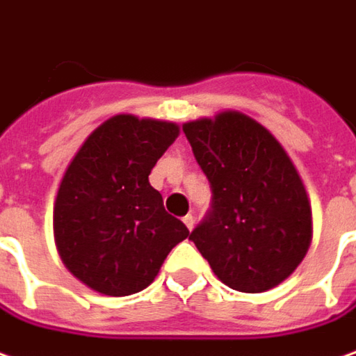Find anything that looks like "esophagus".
<instances>
[{"label": "esophagus", "instance_id": "1", "mask_svg": "<svg viewBox=\"0 0 356 356\" xmlns=\"http://www.w3.org/2000/svg\"><path fill=\"white\" fill-rule=\"evenodd\" d=\"M182 221H184V225H186V227L190 229V231H192V229H194V223H195V217H194V216H192V213H188V216L184 217Z\"/></svg>", "mask_w": 356, "mask_h": 356}]
</instances>
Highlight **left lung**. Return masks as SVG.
Segmentation results:
<instances>
[{
	"mask_svg": "<svg viewBox=\"0 0 356 356\" xmlns=\"http://www.w3.org/2000/svg\"><path fill=\"white\" fill-rule=\"evenodd\" d=\"M182 129L211 188V207L190 241L229 288L259 294L278 286L312 243V206L290 156L237 111Z\"/></svg>",
	"mask_w": 356,
	"mask_h": 356,
	"instance_id": "1",
	"label": "left lung"
}]
</instances>
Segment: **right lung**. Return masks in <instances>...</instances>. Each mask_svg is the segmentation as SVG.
<instances>
[{"instance_id":"right-lung-1","label":"right lung","mask_w":356,"mask_h":356,"mask_svg":"<svg viewBox=\"0 0 356 356\" xmlns=\"http://www.w3.org/2000/svg\"><path fill=\"white\" fill-rule=\"evenodd\" d=\"M178 125L115 115L86 139L54 202V239L66 268L92 290H145L190 231L162 204L149 174Z\"/></svg>"}]
</instances>
